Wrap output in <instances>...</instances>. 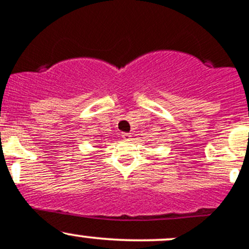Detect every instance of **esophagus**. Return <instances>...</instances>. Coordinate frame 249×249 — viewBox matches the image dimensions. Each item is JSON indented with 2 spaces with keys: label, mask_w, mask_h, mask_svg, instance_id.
I'll return each mask as SVG.
<instances>
[{
  "label": "esophagus",
  "mask_w": 249,
  "mask_h": 249,
  "mask_svg": "<svg viewBox=\"0 0 249 249\" xmlns=\"http://www.w3.org/2000/svg\"><path fill=\"white\" fill-rule=\"evenodd\" d=\"M122 136H123V138H124L125 141H131V137H132L131 133H126V132H125V133H123Z\"/></svg>",
  "instance_id": "1"
}]
</instances>
